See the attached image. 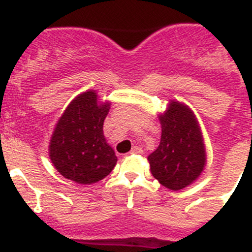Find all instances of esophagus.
<instances>
[{"instance_id": "obj_1", "label": "esophagus", "mask_w": 252, "mask_h": 252, "mask_svg": "<svg viewBox=\"0 0 252 252\" xmlns=\"http://www.w3.org/2000/svg\"><path fill=\"white\" fill-rule=\"evenodd\" d=\"M130 153H138V154H140V153H143V149L140 148V147H138V146H133V148H131Z\"/></svg>"}]
</instances>
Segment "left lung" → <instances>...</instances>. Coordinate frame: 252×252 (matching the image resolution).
Instances as JSON below:
<instances>
[{
	"mask_svg": "<svg viewBox=\"0 0 252 252\" xmlns=\"http://www.w3.org/2000/svg\"><path fill=\"white\" fill-rule=\"evenodd\" d=\"M159 121L160 143L148 156L151 172L165 188L178 191L193 183L205 168L202 133L192 110L180 101L172 100Z\"/></svg>",
	"mask_w": 252,
	"mask_h": 252,
	"instance_id": "8db88e82",
	"label": "left lung"
}]
</instances>
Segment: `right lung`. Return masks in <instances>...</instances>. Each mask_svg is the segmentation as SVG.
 Returning <instances> with one entry per match:
<instances>
[{"mask_svg":"<svg viewBox=\"0 0 252 252\" xmlns=\"http://www.w3.org/2000/svg\"><path fill=\"white\" fill-rule=\"evenodd\" d=\"M109 109L110 103H99L94 90L78 95L67 105L49 146L50 159L61 176L92 185L113 171L118 158L103 133Z\"/></svg>","mask_w":252,"mask_h":252,"instance_id":"1","label":"right lung"}]
</instances>
